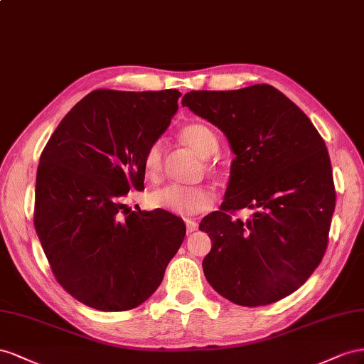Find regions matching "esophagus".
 <instances>
[{
	"mask_svg": "<svg viewBox=\"0 0 364 364\" xmlns=\"http://www.w3.org/2000/svg\"><path fill=\"white\" fill-rule=\"evenodd\" d=\"M186 228H188V233H193L195 230H198V223L186 220Z\"/></svg>",
	"mask_w": 364,
	"mask_h": 364,
	"instance_id": "obj_1",
	"label": "esophagus"
}]
</instances>
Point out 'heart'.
<instances>
[{"label":"heart","mask_w":364,"mask_h":364,"mask_svg":"<svg viewBox=\"0 0 364 364\" xmlns=\"http://www.w3.org/2000/svg\"><path fill=\"white\" fill-rule=\"evenodd\" d=\"M183 141L191 146L201 157H212L220 149L216 134L203 123H191L181 131ZM161 139L154 140L143 155V171L151 180H157L163 168ZM209 171H215V166H207ZM151 201L168 212L180 216H193L205 212L213 204V193L205 188H189V186L168 184L151 193Z\"/></svg>","instance_id":"heart-1"}]
</instances>
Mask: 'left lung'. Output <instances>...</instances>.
Listing matches in <instances>:
<instances>
[{"label": "left lung", "instance_id": "obj_1", "mask_svg": "<svg viewBox=\"0 0 364 364\" xmlns=\"http://www.w3.org/2000/svg\"><path fill=\"white\" fill-rule=\"evenodd\" d=\"M183 107L224 132L235 159L221 210L203 218L212 250L207 282L242 306L274 304L314 273L336 207L323 139L294 102L272 85L186 92ZM250 208L247 222L231 213Z\"/></svg>", "mask_w": 364, "mask_h": 364}]
</instances>
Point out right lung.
Returning <instances> with one entry per match:
<instances>
[{
  "label": "right lung",
  "mask_w": 364,
  "mask_h": 364,
  "mask_svg": "<svg viewBox=\"0 0 364 364\" xmlns=\"http://www.w3.org/2000/svg\"><path fill=\"white\" fill-rule=\"evenodd\" d=\"M176 90H96L77 102L41 154L35 228L60 287L99 311L141 305L186 236L163 209L132 212L144 189L143 155L178 111Z\"/></svg>",
  "instance_id": "obj_1"
}]
</instances>
